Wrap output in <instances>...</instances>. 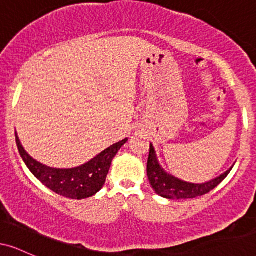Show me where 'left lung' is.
I'll list each match as a JSON object with an SVG mask.
<instances>
[{
    "label": "left lung",
    "mask_w": 256,
    "mask_h": 256,
    "mask_svg": "<svg viewBox=\"0 0 256 256\" xmlns=\"http://www.w3.org/2000/svg\"><path fill=\"white\" fill-rule=\"evenodd\" d=\"M232 167L225 173L220 174L219 177L212 179L210 182H206L202 184L189 183L182 179H178L174 176L167 173L158 164V160L155 154V149L150 143L149 148L148 162H146V174H148L149 183L155 190L158 195L162 196L170 200H182V198H195L198 196L206 195L218 186L224 179L228 177Z\"/></svg>",
    "instance_id": "left-lung-1"
}]
</instances>
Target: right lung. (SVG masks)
Instances as JSON below:
<instances>
[{"mask_svg": "<svg viewBox=\"0 0 256 256\" xmlns=\"http://www.w3.org/2000/svg\"><path fill=\"white\" fill-rule=\"evenodd\" d=\"M16 140L20 156L24 160L25 165L40 183L64 198L82 200L91 198L102 189L112 160L119 149L128 142V138L110 146L86 164L74 168H54L43 165L26 152L16 132Z\"/></svg>", "mask_w": 256, "mask_h": 256, "instance_id": "1", "label": "right lung"}]
</instances>
